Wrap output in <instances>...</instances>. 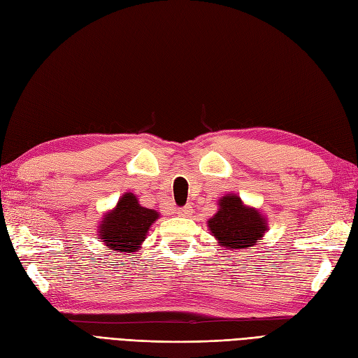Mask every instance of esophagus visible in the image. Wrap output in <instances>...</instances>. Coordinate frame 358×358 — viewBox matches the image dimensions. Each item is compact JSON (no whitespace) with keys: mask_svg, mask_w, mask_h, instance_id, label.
Instances as JSON below:
<instances>
[{"mask_svg":"<svg viewBox=\"0 0 358 358\" xmlns=\"http://www.w3.org/2000/svg\"><path fill=\"white\" fill-rule=\"evenodd\" d=\"M177 215L181 216V217H189V216L192 215V207H190V206H186V207H182V208H178Z\"/></svg>","mask_w":358,"mask_h":358,"instance_id":"obj_1","label":"esophagus"}]
</instances>
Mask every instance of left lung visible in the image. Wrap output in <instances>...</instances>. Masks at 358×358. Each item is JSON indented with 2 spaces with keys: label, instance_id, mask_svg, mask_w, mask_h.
I'll list each match as a JSON object with an SVG mask.
<instances>
[{
  "label": "left lung",
  "instance_id": "obj_1",
  "mask_svg": "<svg viewBox=\"0 0 358 358\" xmlns=\"http://www.w3.org/2000/svg\"><path fill=\"white\" fill-rule=\"evenodd\" d=\"M207 228L221 248L250 250L268 231V217L246 206L239 195L227 194L217 201V212L207 221Z\"/></svg>",
  "mask_w": 358,
  "mask_h": 358
}]
</instances>
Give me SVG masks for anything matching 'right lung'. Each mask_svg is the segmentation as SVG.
<instances>
[{
  "label": "right lung",
  "instance_id": "obj_1",
  "mask_svg": "<svg viewBox=\"0 0 358 358\" xmlns=\"http://www.w3.org/2000/svg\"><path fill=\"white\" fill-rule=\"evenodd\" d=\"M159 217L157 210L142 207L134 194L125 192L117 204L104 213L96 236L116 252H137Z\"/></svg>",
  "mask_w": 358,
  "mask_h": 358
}]
</instances>
